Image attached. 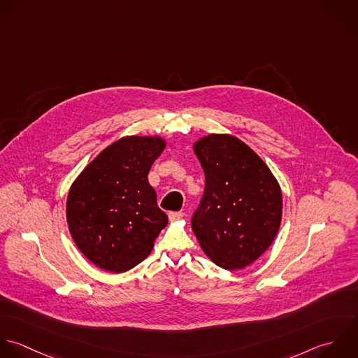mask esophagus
<instances>
[{
    "mask_svg": "<svg viewBox=\"0 0 358 358\" xmlns=\"http://www.w3.org/2000/svg\"><path fill=\"white\" fill-rule=\"evenodd\" d=\"M184 217V213L178 212V213H169V220L170 221H177V220H181Z\"/></svg>",
    "mask_w": 358,
    "mask_h": 358,
    "instance_id": "esophagus-1",
    "label": "esophagus"
}]
</instances>
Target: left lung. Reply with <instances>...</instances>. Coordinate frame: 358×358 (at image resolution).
Here are the masks:
<instances>
[{
    "label": "left lung",
    "mask_w": 358,
    "mask_h": 358,
    "mask_svg": "<svg viewBox=\"0 0 358 358\" xmlns=\"http://www.w3.org/2000/svg\"><path fill=\"white\" fill-rule=\"evenodd\" d=\"M205 171V194L192 231L215 266L236 271L274 242L282 220L281 187L263 159L229 134L194 143Z\"/></svg>",
    "instance_id": "8db88e82"
}]
</instances>
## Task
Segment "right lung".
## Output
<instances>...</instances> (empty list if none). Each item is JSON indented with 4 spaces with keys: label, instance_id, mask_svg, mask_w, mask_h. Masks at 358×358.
<instances>
[{
    "label": "right lung",
    "instance_id": "1",
    "mask_svg": "<svg viewBox=\"0 0 358 358\" xmlns=\"http://www.w3.org/2000/svg\"><path fill=\"white\" fill-rule=\"evenodd\" d=\"M160 136H127L106 146L76 177L66 221L78 250L96 267L124 273L140 264L167 225L148 181L166 148Z\"/></svg>",
    "mask_w": 358,
    "mask_h": 358
}]
</instances>
